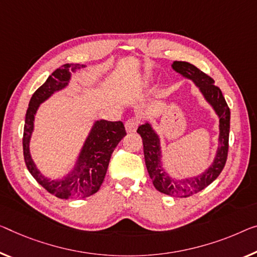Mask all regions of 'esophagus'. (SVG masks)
I'll return each mask as SVG.
<instances>
[{
  "instance_id": "1",
  "label": "esophagus",
  "mask_w": 257,
  "mask_h": 257,
  "mask_svg": "<svg viewBox=\"0 0 257 257\" xmlns=\"http://www.w3.org/2000/svg\"><path fill=\"white\" fill-rule=\"evenodd\" d=\"M140 121L137 119V118H130L125 121V128H126V132L128 133H133L137 131L138 126H139Z\"/></svg>"
}]
</instances>
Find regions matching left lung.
I'll list each match as a JSON object with an SVG mask.
<instances>
[{"instance_id": "1", "label": "left lung", "mask_w": 257, "mask_h": 257, "mask_svg": "<svg viewBox=\"0 0 257 257\" xmlns=\"http://www.w3.org/2000/svg\"><path fill=\"white\" fill-rule=\"evenodd\" d=\"M171 66L181 77L194 82L204 100L214 109L218 117V146L214 161L203 172L196 176L184 177V178L171 177L163 167L161 139L151 121L146 120L138 127L137 132L142 138L146 167L155 188L167 195L186 197L202 191L208 185H210L219 176L226 163L228 133H230V109L223 96L222 90L214 85V79L207 76L191 63L175 61Z\"/></svg>"}]
</instances>
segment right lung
I'll return each mask as SVG.
<instances>
[{"mask_svg":"<svg viewBox=\"0 0 257 257\" xmlns=\"http://www.w3.org/2000/svg\"><path fill=\"white\" fill-rule=\"evenodd\" d=\"M84 68H86L85 64L66 63L55 70L47 78L45 84L35 90L26 111L23 137L26 167L43 188L60 199H80L95 194L103 183L112 152L126 136L121 121L95 120L68 175L60 179H51L38 169L31 155L30 141L34 131V119L39 106L54 93L68 87L72 78L71 73H76Z\"/></svg>","mask_w":257,"mask_h":257,"instance_id":"obj_1","label":"right lung"}]
</instances>
